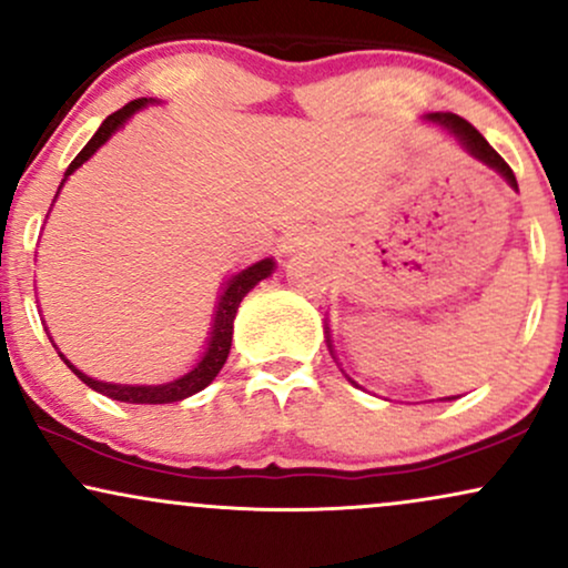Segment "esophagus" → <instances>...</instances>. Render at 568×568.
I'll list each match as a JSON object with an SVG mask.
<instances>
[{"instance_id":"esophagus-1","label":"esophagus","mask_w":568,"mask_h":568,"mask_svg":"<svg viewBox=\"0 0 568 568\" xmlns=\"http://www.w3.org/2000/svg\"><path fill=\"white\" fill-rule=\"evenodd\" d=\"M306 245H310V237H306L304 232H298V230H293V232H288V235L283 237V251H285V254H296V251L306 248Z\"/></svg>"}]
</instances>
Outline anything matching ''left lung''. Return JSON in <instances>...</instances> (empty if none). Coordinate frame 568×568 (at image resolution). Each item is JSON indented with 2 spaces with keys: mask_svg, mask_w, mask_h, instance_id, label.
I'll use <instances>...</instances> for the list:
<instances>
[{
  "mask_svg": "<svg viewBox=\"0 0 568 568\" xmlns=\"http://www.w3.org/2000/svg\"><path fill=\"white\" fill-rule=\"evenodd\" d=\"M426 119H428V121H436V124H442L444 129H447L449 134L455 136L457 142H460V145H463V150H466V153L474 155L476 161H481L484 166L495 169V172L500 174L503 180L510 184V187L518 190V182H516L514 169H510L508 163H505V161L500 159V153H497V150L491 148L489 142L484 140V136H481L479 132H476V129L470 126L466 119H460V115H455V113H428ZM325 333H331V331H325ZM327 346H331V354H333L331 336H327ZM333 359H336V354H333ZM349 381H352V378H349ZM352 384L357 386V381H352ZM447 399H457V396H444L442 402H447Z\"/></svg>",
  "mask_w": 568,
  "mask_h": 568,
  "instance_id": "obj_1",
  "label": "left lung"
}]
</instances>
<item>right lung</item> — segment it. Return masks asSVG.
Returning <instances> with one entry per match:
<instances>
[{
	"label": "right lung",
	"mask_w": 568,
	"mask_h": 568,
	"mask_svg": "<svg viewBox=\"0 0 568 568\" xmlns=\"http://www.w3.org/2000/svg\"><path fill=\"white\" fill-rule=\"evenodd\" d=\"M150 102H155V100H148V98L132 100V102H126L121 111L108 115V119L100 124L98 132H94L92 140L87 142L84 150H81L77 159L71 161V166L65 169L63 182L73 172H77L81 163L92 159V155L98 153V150L105 145V142L111 140V136L119 132V129L124 126L136 111H140V108L150 105ZM63 182H60V187H63ZM60 187H58V193H60ZM54 197H58V195H54ZM272 272H275V258L270 256V258H262V262L245 266V270L237 272V275H232L227 283H224L222 296L216 298L214 323H211L206 352H203V357L195 362L193 371L180 375V378H174V381H166V384H153V386H136L134 384L132 386V384H111V381L105 384V381L89 378V375L77 371V367H73L71 362L63 357V354H60V352L58 354H60V359H63L65 365L71 367V371L77 373L89 388H94V392L111 396V399H115V402H126V405H172V402H182V399H187V396L203 392V388H206L211 381L216 378L219 371H222L224 362H227L230 346H232V323H235L237 306H241L245 293L254 288V285L262 283L264 277H270Z\"/></svg>",
	"instance_id": "obj_1"
}]
</instances>
